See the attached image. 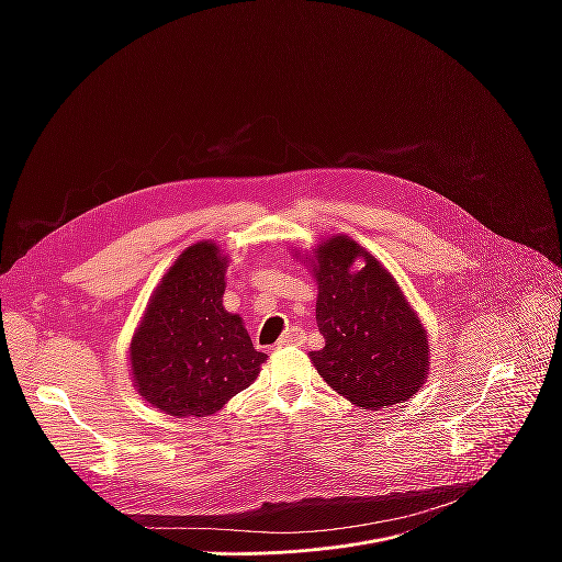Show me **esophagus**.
Returning <instances> with one entry per match:
<instances>
[{"mask_svg": "<svg viewBox=\"0 0 562 562\" xmlns=\"http://www.w3.org/2000/svg\"><path fill=\"white\" fill-rule=\"evenodd\" d=\"M304 331L302 329H297V327H293L291 331H286V336L278 342V347H284V345H302L304 342Z\"/></svg>", "mask_w": 562, "mask_h": 562, "instance_id": "obj_1", "label": "esophagus"}]
</instances>
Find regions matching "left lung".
Wrapping results in <instances>:
<instances>
[{
  "instance_id": "8db88e82",
  "label": "left lung",
  "mask_w": 562,
  "mask_h": 562,
  "mask_svg": "<svg viewBox=\"0 0 562 562\" xmlns=\"http://www.w3.org/2000/svg\"><path fill=\"white\" fill-rule=\"evenodd\" d=\"M358 259L366 265L353 272ZM306 260L325 338L323 349L308 353L317 373L371 412L418 393L429 371L427 331L393 276L349 235H331Z\"/></svg>"
}]
</instances>
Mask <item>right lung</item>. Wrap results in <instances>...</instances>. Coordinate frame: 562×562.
Returning <instances> with one entry per match:
<instances>
[{"label": "right lung", "instance_id": "add662e5", "mask_svg": "<svg viewBox=\"0 0 562 562\" xmlns=\"http://www.w3.org/2000/svg\"><path fill=\"white\" fill-rule=\"evenodd\" d=\"M228 258L215 243L189 247L150 295L131 340V375L155 409L204 418L260 373L243 317L222 306Z\"/></svg>", "mask_w": 562, "mask_h": 562}]
</instances>
